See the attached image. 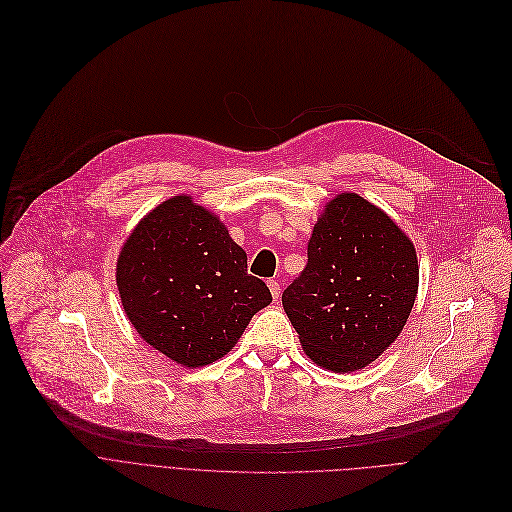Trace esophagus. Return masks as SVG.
<instances>
[{
	"label": "esophagus",
	"mask_w": 512,
	"mask_h": 512,
	"mask_svg": "<svg viewBox=\"0 0 512 512\" xmlns=\"http://www.w3.org/2000/svg\"><path fill=\"white\" fill-rule=\"evenodd\" d=\"M266 285H269L271 294H273V300L277 302V300H279V296H281V287H279V281H277V279H269V281H266Z\"/></svg>",
	"instance_id": "1"
}]
</instances>
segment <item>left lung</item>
<instances>
[{"label":"left lung","mask_w":512,"mask_h":512,"mask_svg":"<svg viewBox=\"0 0 512 512\" xmlns=\"http://www.w3.org/2000/svg\"><path fill=\"white\" fill-rule=\"evenodd\" d=\"M417 289L419 260L406 233L358 193H339L312 229L306 269L281 300L306 356L350 373L396 342Z\"/></svg>","instance_id":"8db88e82"}]
</instances>
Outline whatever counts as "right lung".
<instances>
[{"instance_id": "add662e5", "label": "right lung", "mask_w": 512, "mask_h": 512, "mask_svg": "<svg viewBox=\"0 0 512 512\" xmlns=\"http://www.w3.org/2000/svg\"><path fill=\"white\" fill-rule=\"evenodd\" d=\"M116 285L145 342L193 369L223 358L273 302L227 227L191 196L170 198L141 218L120 250Z\"/></svg>"}]
</instances>
